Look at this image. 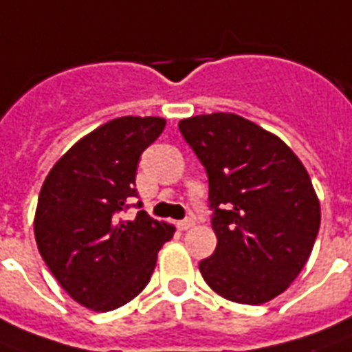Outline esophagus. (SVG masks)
Instances as JSON below:
<instances>
[{
  "mask_svg": "<svg viewBox=\"0 0 352 352\" xmlns=\"http://www.w3.org/2000/svg\"><path fill=\"white\" fill-rule=\"evenodd\" d=\"M195 225L193 219H182V221H178V229L179 230H187V229H191Z\"/></svg>",
  "mask_w": 352,
  "mask_h": 352,
  "instance_id": "obj_1",
  "label": "esophagus"
}]
</instances>
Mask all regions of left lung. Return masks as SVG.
I'll return each instance as SVG.
<instances>
[{"label": "left lung", "mask_w": 352, "mask_h": 352, "mask_svg": "<svg viewBox=\"0 0 352 352\" xmlns=\"http://www.w3.org/2000/svg\"><path fill=\"white\" fill-rule=\"evenodd\" d=\"M179 133L206 168L217 245L199 264L223 298L257 306L296 279L320 227L311 178L294 151L229 112L186 118Z\"/></svg>", "instance_id": "left-lung-1"}]
</instances>
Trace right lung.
I'll return each instance as SVG.
<instances>
[{"instance_id":"add662e5","label":"right lung","mask_w":352,"mask_h":352,"mask_svg":"<svg viewBox=\"0 0 352 352\" xmlns=\"http://www.w3.org/2000/svg\"><path fill=\"white\" fill-rule=\"evenodd\" d=\"M165 123L155 116L107 122L80 138L41 187L33 221L41 257L69 296L94 311H112L142 292L174 234L144 210L131 221L118 217L138 197V161Z\"/></svg>"}]
</instances>
